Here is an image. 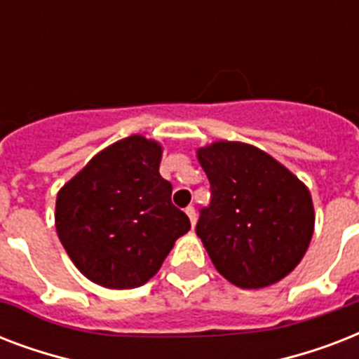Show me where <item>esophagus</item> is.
I'll use <instances>...</instances> for the list:
<instances>
[{
    "instance_id": "obj_1",
    "label": "esophagus",
    "mask_w": 359,
    "mask_h": 359,
    "mask_svg": "<svg viewBox=\"0 0 359 359\" xmlns=\"http://www.w3.org/2000/svg\"><path fill=\"white\" fill-rule=\"evenodd\" d=\"M186 214H188V218H190L191 227H194V225H196V218H197L196 208H194V207H188V208H186Z\"/></svg>"
}]
</instances>
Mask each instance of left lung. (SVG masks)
<instances>
[{"label": "left lung", "mask_w": 359, "mask_h": 359, "mask_svg": "<svg viewBox=\"0 0 359 359\" xmlns=\"http://www.w3.org/2000/svg\"><path fill=\"white\" fill-rule=\"evenodd\" d=\"M210 182L197 236L214 266L242 289L283 279L306 255L315 227L304 182L261 149L216 141L197 151Z\"/></svg>", "instance_id": "left-lung-1"}]
</instances>
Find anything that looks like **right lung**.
<instances>
[{"mask_svg":"<svg viewBox=\"0 0 359 359\" xmlns=\"http://www.w3.org/2000/svg\"><path fill=\"white\" fill-rule=\"evenodd\" d=\"M162 147L130 135L98 152L59 190L55 229L87 279L134 289L160 270L190 219L171 203L160 175Z\"/></svg>","mask_w":359,"mask_h":359,"instance_id":"obj_1","label":"right lung"}]
</instances>
